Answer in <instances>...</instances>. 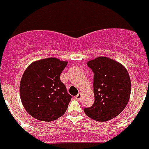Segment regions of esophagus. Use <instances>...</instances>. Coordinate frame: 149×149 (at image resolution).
I'll return each mask as SVG.
<instances>
[{
  "label": "esophagus",
  "instance_id": "obj_1",
  "mask_svg": "<svg viewBox=\"0 0 149 149\" xmlns=\"http://www.w3.org/2000/svg\"><path fill=\"white\" fill-rule=\"evenodd\" d=\"M81 94H80V93H79V94L77 95H76V96H75V98H76V100H78V101H80V100H81Z\"/></svg>",
  "mask_w": 149,
  "mask_h": 149
}]
</instances>
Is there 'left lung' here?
<instances>
[{
  "label": "left lung",
  "instance_id": "1",
  "mask_svg": "<svg viewBox=\"0 0 149 149\" xmlns=\"http://www.w3.org/2000/svg\"><path fill=\"white\" fill-rule=\"evenodd\" d=\"M87 65L94 72L95 102L84 111L91 119L107 122L118 116L127 105L130 78L125 67L111 58L99 57Z\"/></svg>",
  "mask_w": 149,
  "mask_h": 149
}]
</instances>
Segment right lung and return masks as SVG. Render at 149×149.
<instances>
[{
    "label": "right lung",
    "mask_w": 149,
    "mask_h": 149,
    "mask_svg": "<svg viewBox=\"0 0 149 149\" xmlns=\"http://www.w3.org/2000/svg\"><path fill=\"white\" fill-rule=\"evenodd\" d=\"M67 61L49 58L36 61L24 71L19 84L20 99L30 115L42 122L65 114L72 96L60 80Z\"/></svg>",
    "instance_id": "right-lung-1"
}]
</instances>
